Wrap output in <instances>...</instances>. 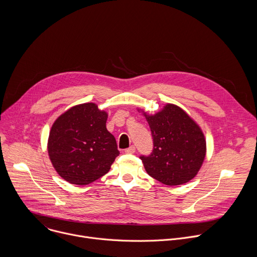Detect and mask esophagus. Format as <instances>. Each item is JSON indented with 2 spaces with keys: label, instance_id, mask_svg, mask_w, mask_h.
Instances as JSON below:
<instances>
[{
  "label": "esophagus",
  "instance_id": "34e87169",
  "mask_svg": "<svg viewBox=\"0 0 257 257\" xmlns=\"http://www.w3.org/2000/svg\"><path fill=\"white\" fill-rule=\"evenodd\" d=\"M125 153H126V154H134V153H135V146H134V145H131L130 148H128V149L125 150Z\"/></svg>",
  "mask_w": 257,
  "mask_h": 257
}]
</instances>
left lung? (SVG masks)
I'll return each mask as SVG.
<instances>
[{"label":"left lung","mask_w":257,"mask_h":257,"mask_svg":"<svg viewBox=\"0 0 257 257\" xmlns=\"http://www.w3.org/2000/svg\"><path fill=\"white\" fill-rule=\"evenodd\" d=\"M153 136V152L139 159L150 176L176 186L195 177L205 157V139L200 128L177 105L146 117Z\"/></svg>","instance_id":"obj_1"}]
</instances>
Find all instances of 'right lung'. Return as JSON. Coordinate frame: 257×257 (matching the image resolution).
Returning <instances> with one entry per match:
<instances>
[{
    "mask_svg": "<svg viewBox=\"0 0 257 257\" xmlns=\"http://www.w3.org/2000/svg\"><path fill=\"white\" fill-rule=\"evenodd\" d=\"M106 119L105 112L88 102L71 107L54 123L49 156L58 174L71 184L97 180L120 155L114 135L106 130Z\"/></svg>",
    "mask_w": 257,
    "mask_h": 257,
    "instance_id": "obj_1",
    "label": "right lung"
}]
</instances>
